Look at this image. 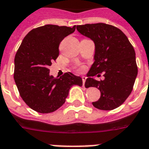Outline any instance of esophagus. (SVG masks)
<instances>
[{"label": "esophagus", "mask_w": 149, "mask_h": 149, "mask_svg": "<svg viewBox=\"0 0 149 149\" xmlns=\"http://www.w3.org/2000/svg\"><path fill=\"white\" fill-rule=\"evenodd\" d=\"M82 79H83V86H85V82H86V77H82Z\"/></svg>", "instance_id": "1"}]
</instances>
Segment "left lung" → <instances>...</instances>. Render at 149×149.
<instances>
[{
    "label": "left lung",
    "instance_id": "1",
    "mask_svg": "<svg viewBox=\"0 0 149 149\" xmlns=\"http://www.w3.org/2000/svg\"><path fill=\"white\" fill-rule=\"evenodd\" d=\"M77 31L94 42V63L87 72L86 88L96 87L100 97L93 107L103 111L117 108L131 94L138 75L135 52L120 29L104 23L77 25ZM104 73V79L93 78Z\"/></svg>",
    "mask_w": 149,
    "mask_h": 149
}]
</instances>
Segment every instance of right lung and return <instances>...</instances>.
Instances as JSON below:
<instances>
[{
    "instance_id": "obj_1",
    "label": "right lung",
    "mask_w": 149,
    "mask_h": 149,
    "mask_svg": "<svg viewBox=\"0 0 149 149\" xmlns=\"http://www.w3.org/2000/svg\"><path fill=\"white\" fill-rule=\"evenodd\" d=\"M75 29L76 25L54 24L32 29L15 55L14 79L17 90L25 104L38 113L56 111L65 103L72 86H83L80 77L65 72L59 78L54 77L48 69L58 56L61 42Z\"/></svg>"
}]
</instances>
